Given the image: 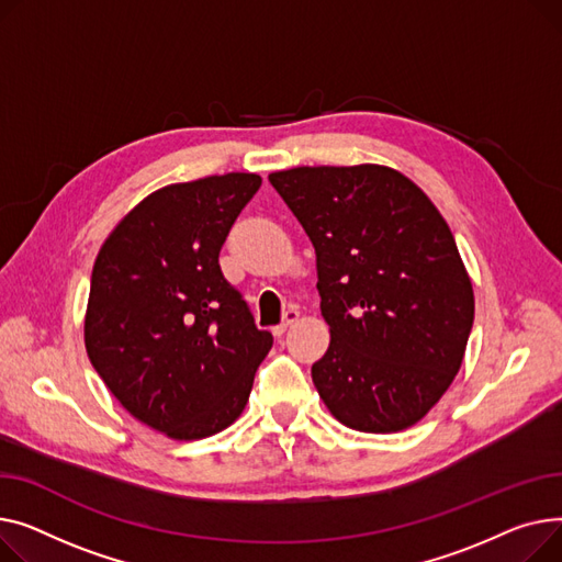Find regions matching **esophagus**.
<instances>
[{
  "mask_svg": "<svg viewBox=\"0 0 562 562\" xmlns=\"http://www.w3.org/2000/svg\"><path fill=\"white\" fill-rule=\"evenodd\" d=\"M296 322H300V311H296V308H288V311L283 313V322H281L279 326H274V334H277V336H283V334L288 331V328H290L292 324H296Z\"/></svg>",
  "mask_w": 562,
  "mask_h": 562,
  "instance_id": "34e87169",
  "label": "esophagus"
}]
</instances>
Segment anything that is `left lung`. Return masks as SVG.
I'll use <instances>...</instances> for the list:
<instances>
[{
    "label": "left lung",
    "instance_id": "left-lung-1",
    "mask_svg": "<svg viewBox=\"0 0 562 562\" xmlns=\"http://www.w3.org/2000/svg\"><path fill=\"white\" fill-rule=\"evenodd\" d=\"M270 183L317 256L331 345L313 383L331 415L394 434L431 411L463 362L474 290L431 200L383 165L292 168Z\"/></svg>",
    "mask_w": 562,
    "mask_h": 562
}]
</instances>
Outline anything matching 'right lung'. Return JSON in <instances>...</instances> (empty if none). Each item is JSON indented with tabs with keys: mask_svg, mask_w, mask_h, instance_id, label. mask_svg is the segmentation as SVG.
<instances>
[{
	"mask_svg": "<svg viewBox=\"0 0 562 562\" xmlns=\"http://www.w3.org/2000/svg\"><path fill=\"white\" fill-rule=\"evenodd\" d=\"M260 183L228 172L165 186L97 254L88 358L115 400L168 438L200 440L234 424L272 349L220 270V249Z\"/></svg>",
	"mask_w": 562,
	"mask_h": 562,
	"instance_id": "1",
	"label": "right lung"
}]
</instances>
